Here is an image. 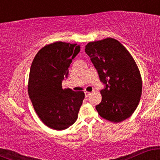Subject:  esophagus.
<instances>
[{
  "label": "esophagus",
  "instance_id": "esophagus-1",
  "mask_svg": "<svg viewBox=\"0 0 160 160\" xmlns=\"http://www.w3.org/2000/svg\"><path fill=\"white\" fill-rule=\"evenodd\" d=\"M84 93H85V96L86 97H89V95L92 94V92H84Z\"/></svg>",
  "mask_w": 160,
  "mask_h": 160
}]
</instances>
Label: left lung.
Wrapping results in <instances>:
<instances>
[{
    "label": "left lung",
    "mask_w": 160,
    "mask_h": 160,
    "mask_svg": "<svg viewBox=\"0 0 160 160\" xmlns=\"http://www.w3.org/2000/svg\"><path fill=\"white\" fill-rule=\"evenodd\" d=\"M85 52L104 85L102 102L95 106L99 115L113 122L128 118L138 105L142 91L140 71L132 56L111 38L89 42Z\"/></svg>",
    "instance_id": "left-lung-1"
}]
</instances>
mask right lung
I'll return each instance as SVG.
<instances>
[{
	"mask_svg": "<svg viewBox=\"0 0 160 160\" xmlns=\"http://www.w3.org/2000/svg\"><path fill=\"white\" fill-rule=\"evenodd\" d=\"M80 46L55 42L37 53L31 66L28 95L37 114L48 127L66 129L76 122L85 98L83 92L62 89L68 68Z\"/></svg>",
	"mask_w": 160,
	"mask_h": 160,
	"instance_id": "obj_1",
	"label": "right lung"
}]
</instances>
